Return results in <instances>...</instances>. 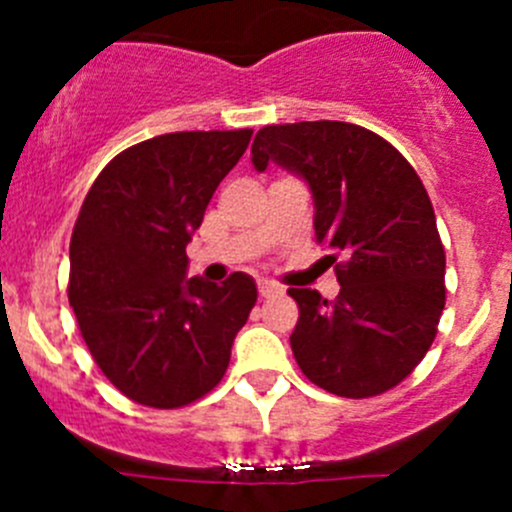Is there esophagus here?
<instances>
[{"instance_id":"esophagus-1","label":"esophagus","mask_w":512,"mask_h":512,"mask_svg":"<svg viewBox=\"0 0 512 512\" xmlns=\"http://www.w3.org/2000/svg\"><path fill=\"white\" fill-rule=\"evenodd\" d=\"M279 292H282V287H279V284L266 282V279H261V282H259V295L261 297H274V295H279Z\"/></svg>"}]
</instances>
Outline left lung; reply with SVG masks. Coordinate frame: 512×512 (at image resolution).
I'll use <instances>...</instances> for the list:
<instances>
[{"label":"left lung","instance_id":"1","mask_svg":"<svg viewBox=\"0 0 512 512\" xmlns=\"http://www.w3.org/2000/svg\"><path fill=\"white\" fill-rule=\"evenodd\" d=\"M251 161L302 176L315 238L341 284L336 300L289 287L300 320L292 354L312 384L338 397L392 390L428 354L446 305V253L431 197L408 158L372 130L338 120L266 125Z\"/></svg>","mask_w":512,"mask_h":512}]
</instances>
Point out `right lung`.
<instances>
[{"label":"right lung","mask_w":512,"mask_h":512,"mask_svg":"<svg viewBox=\"0 0 512 512\" xmlns=\"http://www.w3.org/2000/svg\"><path fill=\"white\" fill-rule=\"evenodd\" d=\"M253 130L166 133L117 153L71 235L69 302L102 374L125 397L184 408L223 379L256 284L187 279V243Z\"/></svg>","instance_id":"obj_1"}]
</instances>
